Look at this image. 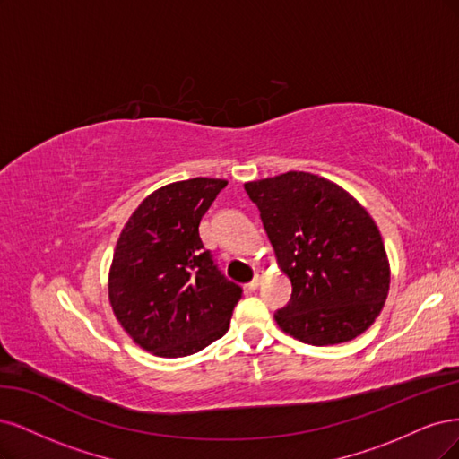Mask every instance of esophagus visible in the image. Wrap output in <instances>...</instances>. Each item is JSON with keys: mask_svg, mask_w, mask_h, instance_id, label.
<instances>
[{"mask_svg": "<svg viewBox=\"0 0 459 459\" xmlns=\"http://www.w3.org/2000/svg\"><path fill=\"white\" fill-rule=\"evenodd\" d=\"M261 282H263V276L257 273V274H255V278L251 280L249 284H246V288H247V291H255V290L261 286Z\"/></svg>", "mask_w": 459, "mask_h": 459, "instance_id": "34e87169", "label": "esophagus"}]
</instances>
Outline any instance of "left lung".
<instances>
[{
	"instance_id": "1",
	"label": "left lung",
	"mask_w": 459,
	"mask_h": 459,
	"mask_svg": "<svg viewBox=\"0 0 459 459\" xmlns=\"http://www.w3.org/2000/svg\"><path fill=\"white\" fill-rule=\"evenodd\" d=\"M276 264L291 282L278 328L326 347L362 335L389 295L391 267L381 232L360 202L337 183L307 171L247 181Z\"/></svg>"
}]
</instances>
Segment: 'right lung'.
<instances>
[{
  "instance_id": "add662e5",
  "label": "right lung",
  "mask_w": 459,
  "mask_h": 459,
  "mask_svg": "<svg viewBox=\"0 0 459 459\" xmlns=\"http://www.w3.org/2000/svg\"><path fill=\"white\" fill-rule=\"evenodd\" d=\"M225 179L177 181L151 192L117 238L108 271L116 320L141 349L179 359L223 337L242 298L200 238V221Z\"/></svg>"
}]
</instances>
